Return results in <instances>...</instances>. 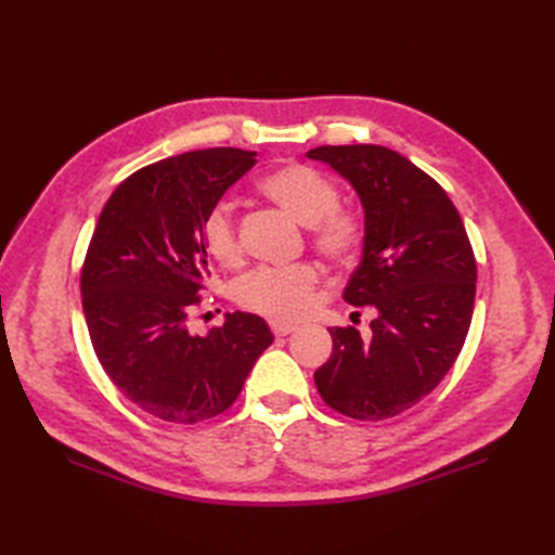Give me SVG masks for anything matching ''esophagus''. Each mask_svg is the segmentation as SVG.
Listing matches in <instances>:
<instances>
[{
	"mask_svg": "<svg viewBox=\"0 0 555 555\" xmlns=\"http://www.w3.org/2000/svg\"><path fill=\"white\" fill-rule=\"evenodd\" d=\"M269 326H271V332H274V336H288V334H293V332H296V328H298V324L281 322V320L269 322Z\"/></svg>",
	"mask_w": 555,
	"mask_h": 555,
	"instance_id": "34e87169",
	"label": "esophagus"
}]
</instances>
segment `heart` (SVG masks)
<instances>
[{"label": "heart", "instance_id": "heart-1", "mask_svg": "<svg viewBox=\"0 0 555 555\" xmlns=\"http://www.w3.org/2000/svg\"><path fill=\"white\" fill-rule=\"evenodd\" d=\"M259 191L288 215L310 227L312 243L324 257L348 262L358 255L364 238V221L360 211L338 205V188L320 169L308 164H284L259 179ZM199 238L205 253L223 267L241 262V243L229 207H211L203 223ZM320 274L312 264L257 267L245 274L233 288L241 308L274 317L296 320L310 310Z\"/></svg>", "mask_w": 555, "mask_h": 555}]
</instances>
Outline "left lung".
<instances>
[{"label":"left lung","instance_id":"1","mask_svg":"<svg viewBox=\"0 0 555 555\" xmlns=\"http://www.w3.org/2000/svg\"><path fill=\"white\" fill-rule=\"evenodd\" d=\"M308 157L356 188L364 243L344 300L376 310L370 338L356 326L328 328L334 350L314 372L317 391L352 420L396 417L429 396L463 350L475 310L473 245L443 188L398 152L322 145Z\"/></svg>","mask_w":555,"mask_h":555}]
</instances>
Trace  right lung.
<instances>
[{
  "label": "right lung",
  "mask_w": 555,
  "mask_h": 555,
  "mask_svg": "<svg viewBox=\"0 0 555 555\" xmlns=\"http://www.w3.org/2000/svg\"><path fill=\"white\" fill-rule=\"evenodd\" d=\"M255 155L215 147L150 164L116 188L92 233L80 271L92 348L114 386L164 422L229 410L274 340L250 312H229L207 336L188 332L209 276L199 223Z\"/></svg>",
  "instance_id": "obj_1"
}]
</instances>
